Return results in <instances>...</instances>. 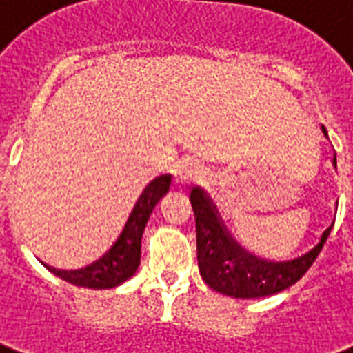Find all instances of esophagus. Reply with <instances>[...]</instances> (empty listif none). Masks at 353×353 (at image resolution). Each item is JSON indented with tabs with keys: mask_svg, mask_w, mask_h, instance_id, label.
<instances>
[{
	"mask_svg": "<svg viewBox=\"0 0 353 353\" xmlns=\"http://www.w3.org/2000/svg\"><path fill=\"white\" fill-rule=\"evenodd\" d=\"M198 172V163L192 159H179L174 166H172V176L177 185L189 183Z\"/></svg>",
	"mask_w": 353,
	"mask_h": 353,
	"instance_id": "esophagus-1",
	"label": "esophagus"
}]
</instances>
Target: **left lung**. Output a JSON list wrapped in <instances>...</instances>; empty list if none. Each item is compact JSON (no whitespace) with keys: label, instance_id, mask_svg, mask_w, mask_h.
I'll list each match as a JSON object with an SVG mask.
<instances>
[{"label":"left lung","instance_id":"left-lung-1","mask_svg":"<svg viewBox=\"0 0 353 353\" xmlns=\"http://www.w3.org/2000/svg\"><path fill=\"white\" fill-rule=\"evenodd\" d=\"M322 130L327 137L325 127H322ZM333 164L336 168L335 157H333ZM190 203L196 219V252L200 275L205 284L215 292H221L224 296L241 297V299L273 296L276 292H283L292 284H296L314 263L333 226L331 224L323 232L320 241L309 252L286 262H270L252 256L247 250L241 249L237 241H234V237L226 232L221 216L216 215L203 190L192 187Z\"/></svg>","mask_w":353,"mask_h":353}]
</instances>
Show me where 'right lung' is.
I'll use <instances>...</instances> for the list:
<instances>
[{
  "label": "right lung",
  "mask_w": 353,
  "mask_h": 353,
  "mask_svg": "<svg viewBox=\"0 0 353 353\" xmlns=\"http://www.w3.org/2000/svg\"><path fill=\"white\" fill-rule=\"evenodd\" d=\"M172 176H159L143 187L140 196L130 208L123 226L106 249L90 263L78 270H48L67 283L83 288L104 290L114 288L134 275L140 265V243L148 219L153 213L157 202L170 190Z\"/></svg>",
  "instance_id": "1"
}]
</instances>
